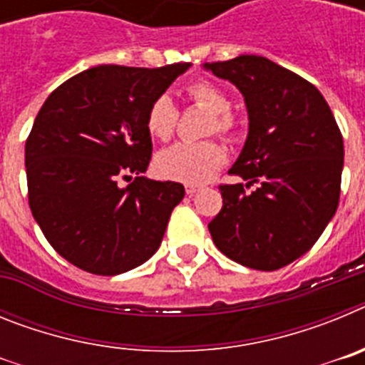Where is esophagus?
I'll use <instances>...</instances> for the list:
<instances>
[{
	"label": "esophagus",
	"mask_w": 365,
	"mask_h": 365,
	"mask_svg": "<svg viewBox=\"0 0 365 365\" xmlns=\"http://www.w3.org/2000/svg\"><path fill=\"white\" fill-rule=\"evenodd\" d=\"M199 192V186H193V185H186V193H188L190 197H192V195H195V193Z\"/></svg>",
	"instance_id": "34e87169"
}]
</instances>
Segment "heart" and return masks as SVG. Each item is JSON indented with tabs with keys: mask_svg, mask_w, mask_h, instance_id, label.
Wrapping results in <instances>:
<instances>
[{
	"mask_svg": "<svg viewBox=\"0 0 365 365\" xmlns=\"http://www.w3.org/2000/svg\"><path fill=\"white\" fill-rule=\"evenodd\" d=\"M186 95L193 104L210 113L205 133L232 138L237 133L240 122L230 111V98L215 83L199 80L186 87ZM179 122V109L168 95L153 100L146 113V130L157 140H170ZM227 163V151L217 140L179 143L160 151L155 159L157 172L170 180L186 185H201L215 175Z\"/></svg>",
	"mask_w": 365,
	"mask_h": 365,
	"instance_id": "1",
	"label": "heart"
}]
</instances>
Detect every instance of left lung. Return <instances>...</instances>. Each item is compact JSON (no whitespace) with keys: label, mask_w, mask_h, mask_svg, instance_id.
Here are the masks:
<instances>
[{"label":"left lung","mask_w":365,"mask_h":365,"mask_svg":"<svg viewBox=\"0 0 365 365\" xmlns=\"http://www.w3.org/2000/svg\"><path fill=\"white\" fill-rule=\"evenodd\" d=\"M245 96L248 137L221 185L222 208L208 230L235 263L278 270L316 243L340 201L344 138L322 93L299 74L256 54L205 63Z\"/></svg>","instance_id":"8db88e82"}]
</instances>
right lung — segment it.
Segmentation results:
<instances>
[{
    "instance_id": "right-lung-1",
    "label": "right lung",
    "mask_w": 365,
    "mask_h": 365,
    "mask_svg": "<svg viewBox=\"0 0 365 365\" xmlns=\"http://www.w3.org/2000/svg\"><path fill=\"white\" fill-rule=\"evenodd\" d=\"M188 67L96 66L41 106L25 143L29 206L74 267L115 276L157 252L185 186L143 177L153 150L146 113Z\"/></svg>"
}]
</instances>
